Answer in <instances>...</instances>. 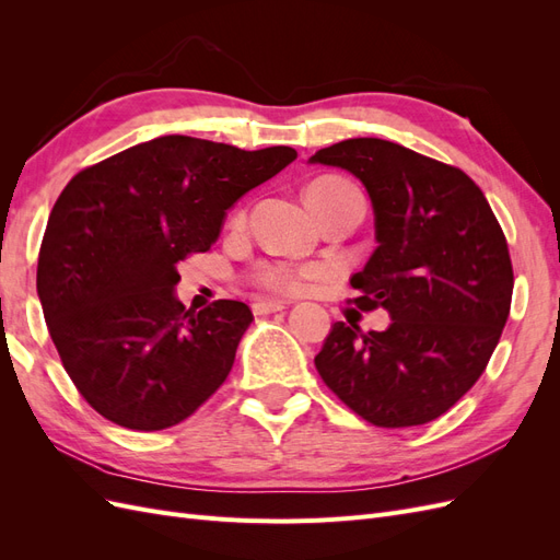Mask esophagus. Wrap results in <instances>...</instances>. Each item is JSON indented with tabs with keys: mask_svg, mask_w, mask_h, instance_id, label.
Instances as JSON below:
<instances>
[{
	"mask_svg": "<svg viewBox=\"0 0 560 560\" xmlns=\"http://www.w3.org/2000/svg\"><path fill=\"white\" fill-rule=\"evenodd\" d=\"M287 303L280 299H257L252 303V313L254 315H268V313H278L284 311Z\"/></svg>",
	"mask_w": 560,
	"mask_h": 560,
	"instance_id": "1",
	"label": "esophagus"
}]
</instances>
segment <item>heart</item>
Returning <instances> with one entry per match:
<instances>
[{"label":"heart","instance_id":"b5f03b06","mask_svg":"<svg viewBox=\"0 0 560 560\" xmlns=\"http://www.w3.org/2000/svg\"><path fill=\"white\" fill-rule=\"evenodd\" d=\"M352 196H362L358 191V186H352L350 182L341 177H322L315 179L308 189H306V200L308 206L319 214L325 208L334 206L338 200H346ZM235 226L245 224V212H238L233 219ZM322 273V268L317 266H284V264H259L254 266L249 273L252 284L261 287V290L268 292H278V294H296L306 287L311 280H315Z\"/></svg>","mask_w":560,"mask_h":560}]
</instances>
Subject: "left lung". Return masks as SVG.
<instances>
[{
	"instance_id": "1",
	"label": "left lung",
	"mask_w": 560,
	"mask_h": 560,
	"mask_svg": "<svg viewBox=\"0 0 560 560\" xmlns=\"http://www.w3.org/2000/svg\"><path fill=\"white\" fill-rule=\"evenodd\" d=\"M364 186L378 247L350 278L360 311L393 325L360 331L336 322L315 366L348 409L376 428L444 416L479 381L510 317V247L483 191L460 167L378 138L315 151Z\"/></svg>"
}]
</instances>
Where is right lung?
Listing matches in <instances>:
<instances>
[{"instance_id": "add662e5", "label": "right lung", "mask_w": 560, "mask_h": 560, "mask_svg": "<svg viewBox=\"0 0 560 560\" xmlns=\"http://www.w3.org/2000/svg\"><path fill=\"white\" fill-rule=\"evenodd\" d=\"M296 159L165 135L83 167L50 210L37 294L67 376L116 425L173 428L229 376L252 313L184 311L177 261L208 252L226 210Z\"/></svg>"}]
</instances>
